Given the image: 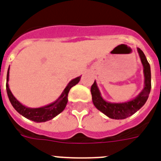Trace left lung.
<instances>
[{
  "mask_svg": "<svg viewBox=\"0 0 161 161\" xmlns=\"http://www.w3.org/2000/svg\"><path fill=\"white\" fill-rule=\"evenodd\" d=\"M137 52L139 53L140 58L143 65V73H144V87L135 98L125 103H110L107 102L102 97L96 81L91 87L92 103L97 109H98L103 114L112 119H125L137 112L144 106L148 99L149 94L151 88V67L148 61L146 59V55L143 51L137 48Z\"/></svg>",
  "mask_w": 161,
  "mask_h": 161,
  "instance_id": "8db88e82",
  "label": "left lung"
}]
</instances>
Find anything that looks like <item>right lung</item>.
<instances>
[{"mask_svg":"<svg viewBox=\"0 0 161 161\" xmlns=\"http://www.w3.org/2000/svg\"><path fill=\"white\" fill-rule=\"evenodd\" d=\"M9 70H10V67L7 71V77H6V92H7V95H8L9 100H10L11 105L23 117L29 120L35 121V122H44V121H49L64 110L65 107L68 103V94H69V90L72 87H74L77 83H78L81 78V76H79L75 78L74 79H72L64 89L61 95L58 97V98L53 103H50L49 105L41 107V108H31L21 104L15 98L10 91L8 84Z\"/></svg>","mask_w":161,"mask_h":161,"instance_id":"1","label":"right lung"}]
</instances>
